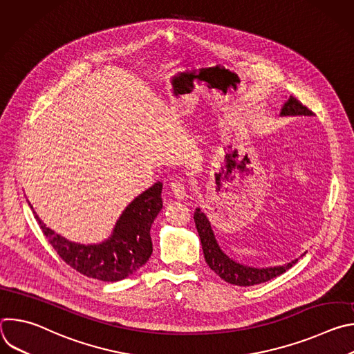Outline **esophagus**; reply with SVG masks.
Returning a JSON list of instances; mask_svg holds the SVG:
<instances>
[{
	"label": "esophagus",
	"mask_w": 354,
	"mask_h": 354,
	"mask_svg": "<svg viewBox=\"0 0 354 354\" xmlns=\"http://www.w3.org/2000/svg\"><path fill=\"white\" fill-rule=\"evenodd\" d=\"M171 189L174 192V194L178 197V198H185L186 197V193H187V185L185 180L182 179H178L175 182L171 183Z\"/></svg>",
	"instance_id": "obj_1"
}]
</instances>
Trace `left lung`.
Returning a JSON list of instances; mask_svg holds the SVG:
<instances>
[{"label": "left lung", "mask_w": 354, "mask_h": 354, "mask_svg": "<svg viewBox=\"0 0 354 354\" xmlns=\"http://www.w3.org/2000/svg\"><path fill=\"white\" fill-rule=\"evenodd\" d=\"M283 116H311L313 111H310L307 106L302 105L298 99L294 96H290V99L284 104L281 113ZM194 223L196 228L201 241V248H203L205 259L209 265V268L217 273L223 280L227 283L235 284V286H254L261 284L265 281H269L284 272H287L292 265L297 263L298 259L284 265V266H276V268H266V269H258V268H249L245 265H239L230 259L224 252L220 249L216 236L213 234L210 221L207 220L206 214L201 213L200 209H196L194 212ZM304 257V255H302Z\"/></svg>", "instance_id": "1"}]
</instances>
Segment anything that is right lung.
<instances>
[{"label": "right lung", "mask_w": 354, "mask_h": 354, "mask_svg": "<svg viewBox=\"0 0 354 354\" xmlns=\"http://www.w3.org/2000/svg\"><path fill=\"white\" fill-rule=\"evenodd\" d=\"M161 192L162 183L157 182L136 197L116 223L112 236L99 245L70 242L33 214L48 243L70 268L100 281H119L137 272L153 254L149 230L162 209Z\"/></svg>", "instance_id": "right-lung-1"}]
</instances>
